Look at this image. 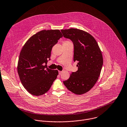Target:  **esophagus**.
<instances>
[{"label": "esophagus", "instance_id": "esophagus-1", "mask_svg": "<svg viewBox=\"0 0 127 127\" xmlns=\"http://www.w3.org/2000/svg\"><path fill=\"white\" fill-rule=\"evenodd\" d=\"M62 71H59V75H61V74H62Z\"/></svg>", "mask_w": 127, "mask_h": 127}]
</instances>
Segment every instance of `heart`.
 Returning <instances> with one entry per match:
<instances>
[{"instance_id":"heart-1","label":"heart","mask_w":127,"mask_h":127,"mask_svg":"<svg viewBox=\"0 0 127 127\" xmlns=\"http://www.w3.org/2000/svg\"><path fill=\"white\" fill-rule=\"evenodd\" d=\"M64 43H71V42L70 41H68V40H66L64 42Z\"/></svg>"}]
</instances>
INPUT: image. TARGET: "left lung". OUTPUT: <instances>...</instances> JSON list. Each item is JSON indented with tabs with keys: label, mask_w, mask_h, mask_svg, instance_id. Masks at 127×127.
<instances>
[{
	"label": "left lung",
	"mask_w": 127,
	"mask_h": 127,
	"mask_svg": "<svg viewBox=\"0 0 127 127\" xmlns=\"http://www.w3.org/2000/svg\"><path fill=\"white\" fill-rule=\"evenodd\" d=\"M63 36L70 39L74 46V61H78V70L63 82L68 90L76 95L87 93L95 86L100 74L103 57L95 38L77 29L61 30Z\"/></svg>",
	"instance_id": "obj_1"
}]
</instances>
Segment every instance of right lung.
<instances>
[{
	"mask_svg": "<svg viewBox=\"0 0 127 127\" xmlns=\"http://www.w3.org/2000/svg\"><path fill=\"white\" fill-rule=\"evenodd\" d=\"M62 36L59 30H42L32 36L23 46L17 71L23 86L32 95L46 93L57 78L58 71L48 69L46 64L52 47Z\"/></svg>",
	"mask_w": 127,
	"mask_h": 127,
	"instance_id": "right-lung-1",
	"label": "right lung"
}]
</instances>
